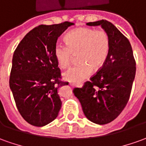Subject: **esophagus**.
Masks as SVG:
<instances>
[{"instance_id": "34e87169", "label": "esophagus", "mask_w": 146, "mask_h": 146, "mask_svg": "<svg viewBox=\"0 0 146 146\" xmlns=\"http://www.w3.org/2000/svg\"><path fill=\"white\" fill-rule=\"evenodd\" d=\"M69 86H73H73H75L76 85H75V84H73V83H69ZM79 86H80V87H82V85L81 84V85H79Z\"/></svg>"}]
</instances>
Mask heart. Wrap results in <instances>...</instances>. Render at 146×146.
Instances as JSON below:
<instances>
[{
  "mask_svg": "<svg viewBox=\"0 0 146 146\" xmlns=\"http://www.w3.org/2000/svg\"><path fill=\"white\" fill-rule=\"evenodd\" d=\"M66 44L56 43L54 56L60 68H68L73 55L80 62L64 73L66 81L80 83L90 77L93 68L101 69L106 61L110 48V37L105 30L91 28H78L68 33L65 36Z\"/></svg>",
  "mask_w": 146,
  "mask_h": 146,
  "instance_id": "heart-1",
  "label": "heart"
}]
</instances>
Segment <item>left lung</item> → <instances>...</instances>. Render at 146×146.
Instances as JSON below:
<instances>
[{
  "instance_id": "left-lung-1",
  "label": "left lung",
  "mask_w": 146,
  "mask_h": 146,
  "mask_svg": "<svg viewBox=\"0 0 146 146\" xmlns=\"http://www.w3.org/2000/svg\"><path fill=\"white\" fill-rule=\"evenodd\" d=\"M106 32L110 48L105 65L86 81L75 88L74 95L90 121L105 125L117 118L128 103L136 74V62L129 40L113 24L101 20L86 24Z\"/></svg>"
}]
</instances>
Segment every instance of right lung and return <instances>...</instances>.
<instances>
[{"label":"right lung","mask_w":146,"mask_h":146,"mask_svg":"<svg viewBox=\"0 0 146 146\" xmlns=\"http://www.w3.org/2000/svg\"><path fill=\"white\" fill-rule=\"evenodd\" d=\"M74 25H40L25 36L13 56L9 87L19 113L28 123L41 127L58 115L61 101L58 90L69 83L60 81L54 56L58 37Z\"/></svg>","instance_id":"1"}]
</instances>
